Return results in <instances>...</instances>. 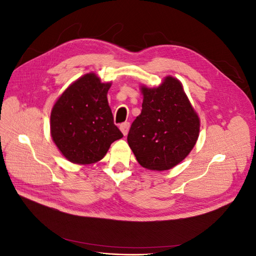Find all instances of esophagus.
Returning <instances> with one entry per match:
<instances>
[{"mask_svg":"<svg viewBox=\"0 0 256 256\" xmlns=\"http://www.w3.org/2000/svg\"><path fill=\"white\" fill-rule=\"evenodd\" d=\"M129 128H130V124L129 122H122V125H120V131H122L124 136H127L128 134Z\"/></svg>","mask_w":256,"mask_h":256,"instance_id":"1","label":"esophagus"}]
</instances>
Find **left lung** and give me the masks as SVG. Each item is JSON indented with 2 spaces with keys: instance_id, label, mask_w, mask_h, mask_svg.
<instances>
[{
  "instance_id": "left-lung-1",
  "label": "left lung",
  "mask_w": 256,
  "mask_h": 256,
  "mask_svg": "<svg viewBox=\"0 0 256 256\" xmlns=\"http://www.w3.org/2000/svg\"><path fill=\"white\" fill-rule=\"evenodd\" d=\"M141 114L130 127L127 141L143 168L166 171L194 147L200 118L180 80L168 76L158 88L141 85Z\"/></svg>"
}]
</instances>
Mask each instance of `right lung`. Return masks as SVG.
Returning a JSON list of instances; mask_svg holds the SVG:
<instances>
[{
  "mask_svg": "<svg viewBox=\"0 0 256 256\" xmlns=\"http://www.w3.org/2000/svg\"><path fill=\"white\" fill-rule=\"evenodd\" d=\"M111 85L102 83L95 72L86 74L69 85L52 108V140L72 164H96L122 138L106 98Z\"/></svg>",
  "mask_w": 256,
  "mask_h": 256,
  "instance_id": "1",
  "label": "right lung"
}]
</instances>
